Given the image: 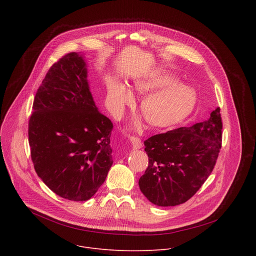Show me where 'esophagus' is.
<instances>
[{"label":"esophagus","mask_w":256,"mask_h":256,"mask_svg":"<svg viewBox=\"0 0 256 256\" xmlns=\"http://www.w3.org/2000/svg\"><path fill=\"white\" fill-rule=\"evenodd\" d=\"M130 142H132V146L134 149H140L142 147V140L138 138H130Z\"/></svg>","instance_id":"34e87169"}]
</instances>
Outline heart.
<instances>
[{
  "label": "heart",
  "instance_id": "heart-1",
  "mask_svg": "<svg viewBox=\"0 0 256 256\" xmlns=\"http://www.w3.org/2000/svg\"><path fill=\"white\" fill-rule=\"evenodd\" d=\"M106 102L112 112L122 116L124 107L134 101L130 89L116 78L107 80ZM134 87L148 93L140 102V112L149 126L169 128L184 122L194 110L198 96L194 88L178 83L167 72L154 70L134 80Z\"/></svg>",
  "mask_w": 256,
  "mask_h": 256
}]
</instances>
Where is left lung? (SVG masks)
Instances as JSON below:
<instances>
[{
	"label": "left lung",
	"mask_w": 256,
	"mask_h": 256,
	"mask_svg": "<svg viewBox=\"0 0 256 256\" xmlns=\"http://www.w3.org/2000/svg\"><path fill=\"white\" fill-rule=\"evenodd\" d=\"M222 126L216 107L208 120L146 140L149 165L138 180L142 194L159 206L188 202L214 167L222 144Z\"/></svg>",
	"instance_id": "obj_1"
}]
</instances>
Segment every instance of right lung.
I'll use <instances>...</instances> for the list:
<instances>
[{
	"label": "right lung",
	"instance_id": "1",
	"mask_svg": "<svg viewBox=\"0 0 256 256\" xmlns=\"http://www.w3.org/2000/svg\"><path fill=\"white\" fill-rule=\"evenodd\" d=\"M83 54L70 52L48 70L33 101L28 136L38 175L56 194L90 200L110 169L112 120L93 100Z\"/></svg>",
	"mask_w": 256,
	"mask_h": 256
}]
</instances>
